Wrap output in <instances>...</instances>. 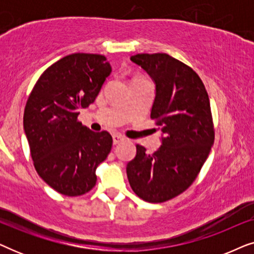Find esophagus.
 I'll return each mask as SVG.
<instances>
[{
	"mask_svg": "<svg viewBox=\"0 0 254 254\" xmlns=\"http://www.w3.org/2000/svg\"><path fill=\"white\" fill-rule=\"evenodd\" d=\"M125 140V137L123 135H119V134H114L113 135V144H118L120 143V142H123Z\"/></svg>",
	"mask_w": 254,
	"mask_h": 254,
	"instance_id": "34e87169",
	"label": "esophagus"
}]
</instances>
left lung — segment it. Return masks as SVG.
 <instances>
[{"label":"left lung","instance_id":"obj_1","mask_svg":"<svg viewBox=\"0 0 254 254\" xmlns=\"http://www.w3.org/2000/svg\"><path fill=\"white\" fill-rule=\"evenodd\" d=\"M130 60L155 82L150 117L163 136L152 154L136 145L126 168L128 182L142 200L165 202L192 185L209 155L215 137L209 97L199 75L169 54H136Z\"/></svg>","mask_w":254,"mask_h":254}]
</instances>
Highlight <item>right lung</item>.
Returning a JSON list of instances; mask_svg holds the SVG:
<instances>
[{"mask_svg":"<svg viewBox=\"0 0 254 254\" xmlns=\"http://www.w3.org/2000/svg\"><path fill=\"white\" fill-rule=\"evenodd\" d=\"M111 71L104 55H67L41 74L26 102L23 124L33 165L64 195L89 192L97 166L112 148L110 133H96L77 120L79 109L95 102Z\"/></svg>","mask_w":254,"mask_h":254,"instance_id":"obj_1","label":"right lung"}]
</instances>
